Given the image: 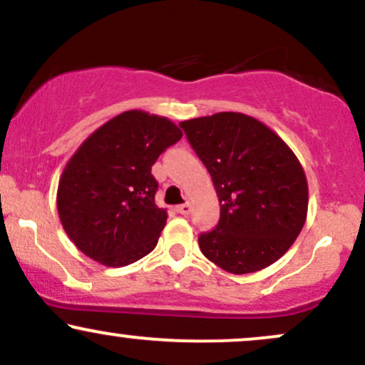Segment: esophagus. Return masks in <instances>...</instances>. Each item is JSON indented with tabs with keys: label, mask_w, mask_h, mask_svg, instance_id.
Instances as JSON below:
<instances>
[{
	"label": "esophagus",
	"mask_w": 365,
	"mask_h": 365,
	"mask_svg": "<svg viewBox=\"0 0 365 365\" xmlns=\"http://www.w3.org/2000/svg\"><path fill=\"white\" fill-rule=\"evenodd\" d=\"M175 209H177V212H180V215H183V216L190 215V212H192V206L188 202L187 204H180V206H177Z\"/></svg>",
	"instance_id": "1"
}]
</instances>
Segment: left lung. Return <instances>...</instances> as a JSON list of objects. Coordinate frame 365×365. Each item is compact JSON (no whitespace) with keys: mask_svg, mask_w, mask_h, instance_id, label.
Instances as JSON below:
<instances>
[{"mask_svg":"<svg viewBox=\"0 0 365 365\" xmlns=\"http://www.w3.org/2000/svg\"><path fill=\"white\" fill-rule=\"evenodd\" d=\"M180 127L221 204L216 228L199 237L202 254L233 274L271 266L307 217L309 187L300 161L282 137L244 113H216Z\"/></svg>","mask_w":365,"mask_h":365,"instance_id":"obj_1","label":"left lung"}]
</instances>
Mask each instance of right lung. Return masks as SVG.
Here are the masks:
<instances>
[{"label":"right lung","instance_id":"obj_1","mask_svg":"<svg viewBox=\"0 0 365 365\" xmlns=\"http://www.w3.org/2000/svg\"><path fill=\"white\" fill-rule=\"evenodd\" d=\"M182 135L165 116L130 110L82 142L63 170L56 195L63 228L78 250L121 267L156 247L168 215L154 202L158 182L150 168Z\"/></svg>","mask_w":365,"mask_h":365}]
</instances>
